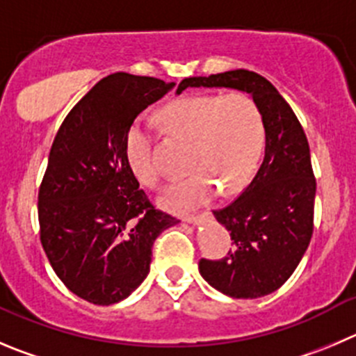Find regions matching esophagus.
I'll return each mask as SVG.
<instances>
[{
    "label": "esophagus",
    "instance_id": "obj_1",
    "mask_svg": "<svg viewBox=\"0 0 356 356\" xmlns=\"http://www.w3.org/2000/svg\"><path fill=\"white\" fill-rule=\"evenodd\" d=\"M199 218H201V216H199V215H187V216H184V220L187 223H197Z\"/></svg>",
    "mask_w": 356,
    "mask_h": 356
}]
</instances>
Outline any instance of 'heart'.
I'll list each match as a JSON object with an SVG mask.
<instances>
[{"mask_svg":"<svg viewBox=\"0 0 356 356\" xmlns=\"http://www.w3.org/2000/svg\"><path fill=\"white\" fill-rule=\"evenodd\" d=\"M161 117L172 133L192 141L187 159L191 175L165 188L159 199L162 208L184 213L208 202L218 191L232 195L248 185L264 147V118L252 96H185L165 104ZM125 159L141 185H161L155 134L143 118H136L125 134Z\"/></svg>","mask_w":356,"mask_h":356,"instance_id":"heart-1","label":"heart"}]
</instances>
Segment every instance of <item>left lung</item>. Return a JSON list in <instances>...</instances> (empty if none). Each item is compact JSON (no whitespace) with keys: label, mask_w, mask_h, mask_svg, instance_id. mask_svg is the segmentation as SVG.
Instances as JSON below:
<instances>
[{"label":"left lung","mask_w":356,"mask_h":356,"mask_svg":"<svg viewBox=\"0 0 356 356\" xmlns=\"http://www.w3.org/2000/svg\"><path fill=\"white\" fill-rule=\"evenodd\" d=\"M187 87H229L259 104L266 129V157L238 199L213 215L231 232L232 250L218 260L201 259L206 282L234 299H257L292 276L313 236L316 178L299 118L262 74L234 70L181 80Z\"/></svg>","instance_id":"8db88e82"}]
</instances>
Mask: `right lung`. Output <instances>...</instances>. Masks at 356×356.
<instances>
[{
    "label": "right lung",
    "mask_w": 356,
    "mask_h": 356,
    "mask_svg": "<svg viewBox=\"0 0 356 356\" xmlns=\"http://www.w3.org/2000/svg\"><path fill=\"white\" fill-rule=\"evenodd\" d=\"M175 83L113 73L60 124L38 192L40 241L57 277L87 302L110 306L141 285L152 248L175 216L150 202L125 159L134 118Z\"/></svg>",
    "instance_id": "obj_1"
}]
</instances>
